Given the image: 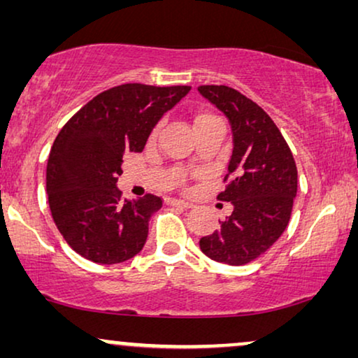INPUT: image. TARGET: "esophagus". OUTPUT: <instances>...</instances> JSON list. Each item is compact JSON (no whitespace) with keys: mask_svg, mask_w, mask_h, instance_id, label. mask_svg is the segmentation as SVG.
Here are the masks:
<instances>
[{"mask_svg":"<svg viewBox=\"0 0 358 358\" xmlns=\"http://www.w3.org/2000/svg\"><path fill=\"white\" fill-rule=\"evenodd\" d=\"M169 203L173 205V207H180V208H192V207H194L192 203L185 202V200H178V199H173V200H169Z\"/></svg>","mask_w":358,"mask_h":358,"instance_id":"34e87169","label":"esophagus"}]
</instances>
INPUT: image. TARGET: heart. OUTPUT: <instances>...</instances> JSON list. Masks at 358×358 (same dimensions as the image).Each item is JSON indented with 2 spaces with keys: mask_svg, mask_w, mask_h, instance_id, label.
<instances>
[{
  "mask_svg": "<svg viewBox=\"0 0 358 358\" xmlns=\"http://www.w3.org/2000/svg\"><path fill=\"white\" fill-rule=\"evenodd\" d=\"M208 119H215V115L207 114V112H200V114H197V115L194 117V125H197V124H200V122L208 120ZM156 134H158V130L153 131V138L156 136Z\"/></svg>",
  "mask_w": 358,
  "mask_h": 358,
  "instance_id": "heart-1",
  "label": "heart"
}]
</instances>
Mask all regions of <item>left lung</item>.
Segmentation results:
<instances>
[{"label": "left lung", "instance_id": "left-lung-1", "mask_svg": "<svg viewBox=\"0 0 358 358\" xmlns=\"http://www.w3.org/2000/svg\"><path fill=\"white\" fill-rule=\"evenodd\" d=\"M205 99L231 125V180L218 200L231 202L233 213L222 228L200 239L212 261L244 266L267 251L285 231L296 197L298 173L280 130L264 109L228 86H199Z\"/></svg>", "mask_w": 358, "mask_h": 358}]
</instances>
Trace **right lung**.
Instances as JSON below:
<instances>
[{"mask_svg": "<svg viewBox=\"0 0 358 358\" xmlns=\"http://www.w3.org/2000/svg\"><path fill=\"white\" fill-rule=\"evenodd\" d=\"M190 86L129 83L97 94L53 141L47 163L48 205L58 231L87 261L119 264L136 256L163 200H122L124 153H141L156 124Z\"/></svg>", "mask_w": 358, "mask_h": 358, "instance_id": "1", "label": "right lung"}]
</instances>
